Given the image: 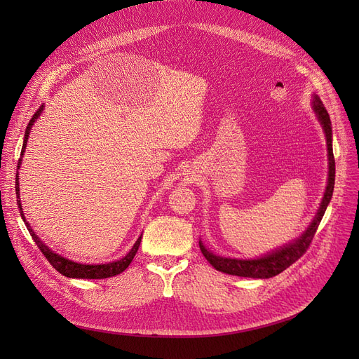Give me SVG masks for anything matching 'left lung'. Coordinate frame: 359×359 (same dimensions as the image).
<instances>
[{
    "instance_id": "left-lung-1",
    "label": "left lung",
    "mask_w": 359,
    "mask_h": 359,
    "mask_svg": "<svg viewBox=\"0 0 359 359\" xmlns=\"http://www.w3.org/2000/svg\"><path fill=\"white\" fill-rule=\"evenodd\" d=\"M311 103H313V110L316 113L317 121L320 122V125H322L323 132L326 135L327 160H329L327 184H326V191H325L322 203H320L318 210H317V214L314 215L307 230L299 237L290 241L288 244H284L282 248L275 249V250L263 255L260 257H256V259H234V257L217 256L211 250L206 249L203 246V243L199 240V248H201L202 255L217 271L229 273V275H236V276L266 279V278H272V276L280 273L282 271H285L287 268H290L294 262H297L301 256L307 252L310 243L316 234L318 224H320V221H322V218L326 212V208L332 199L333 187H334V157H333V147H332L330 116L317 94H313Z\"/></svg>"
}]
</instances>
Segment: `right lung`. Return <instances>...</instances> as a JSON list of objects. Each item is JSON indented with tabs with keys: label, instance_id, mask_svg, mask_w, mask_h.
I'll list each match as a JSON object with an SVG mask.
<instances>
[{
	"label": "right lung",
	"instance_id": "1",
	"mask_svg": "<svg viewBox=\"0 0 359 359\" xmlns=\"http://www.w3.org/2000/svg\"><path fill=\"white\" fill-rule=\"evenodd\" d=\"M43 111V104L37 109V111L33 115V118L30 119L27 128H26V132H25V140H23V148H22V157L25 156V151H26V145H27V140H29V135H30V130H32V126L33 123L36 122V119L41 116V113ZM18 160V164H17V170H20V165H22V158ZM15 194H17V205L18 208H20V215L26 224V227L32 236V238L34 240V243L37 244V248L41 249V252L43 253V256L49 260L50 265L58 271L61 275L67 276V278H79V279H104V278H110V276H115V275H119L122 273L129 265L132 259H134V256L137 255L138 252V248H140V243H141V238H142V234L138 237V240L135 241L134 246H132V249L119 260H115V262H109V263H100V265H87V263H79V262H74V260H69L58 253L52 252V249H49L46 244L37 237L33 231V229L30 227V224L26 221V217L23 214V208H22V202H20V186H18V172L15 175Z\"/></svg>",
	"mask_w": 359,
	"mask_h": 359
}]
</instances>
